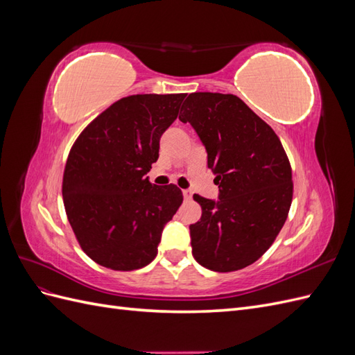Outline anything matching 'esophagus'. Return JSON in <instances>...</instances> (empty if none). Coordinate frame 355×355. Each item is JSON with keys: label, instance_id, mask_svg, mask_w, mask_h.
Masks as SVG:
<instances>
[{"label": "esophagus", "instance_id": "esophagus-1", "mask_svg": "<svg viewBox=\"0 0 355 355\" xmlns=\"http://www.w3.org/2000/svg\"><path fill=\"white\" fill-rule=\"evenodd\" d=\"M182 194H184V198L187 201H189L192 198V194H194V192H192L191 189H184V191H182Z\"/></svg>", "mask_w": 355, "mask_h": 355}]
</instances>
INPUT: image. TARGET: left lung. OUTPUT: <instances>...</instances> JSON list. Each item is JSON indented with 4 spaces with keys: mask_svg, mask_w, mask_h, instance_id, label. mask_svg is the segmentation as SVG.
Returning a JSON list of instances; mask_svg holds the SVG:
<instances>
[{
    "mask_svg": "<svg viewBox=\"0 0 355 355\" xmlns=\"http://www.w3.org/2000/svg\"><path fill=\"white\" fill-rule=\"evenodd\" d=\"M179 120L207 151L219 200L194 194L201 218L191 225L196 261L216 272L239 271L270 249L293 198L292 167L272 128L234 94L197 92Z\"/></svg>",
    "mask_w": 355,
    "mask_h": 355,
    "instance_id": "1",
    "label": "left lung"
}]
</instances>
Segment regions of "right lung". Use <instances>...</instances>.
Returning a JSON list of instances; mask_svg holds the SVG:
<instances>
[{
  "label": "right lung",
  "mask_w": 355,
  "mask_h": 355,
  "mask_svg": "<svg viewBox=\"0 0 355 355\" xmlns=\"http://www.w3.org/2000/svg\"><path fill=\"white\" fill-rule=\"evenodd\" d=\"M185 96H127L73 142L63 171V204L75 239L96 263L133 271L157 256L161 232L184 196L176 185L157 187L145 175Z\"/></svg>",
  "instance_id": "right-lung-1"
}]
</instances>
